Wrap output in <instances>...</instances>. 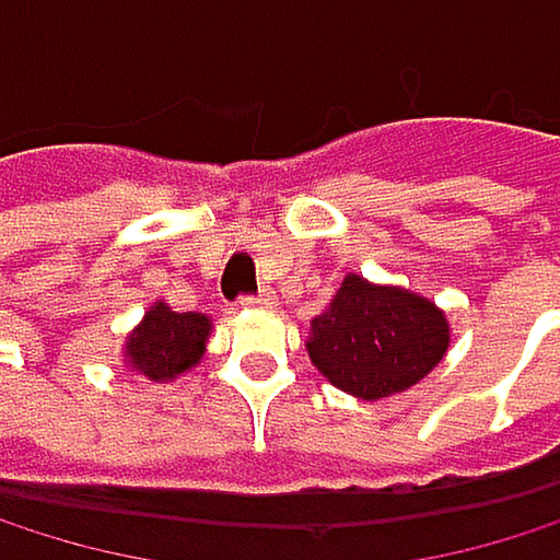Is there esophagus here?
Wrapping results in <instances>:
<instances>
[{
    "mask_svg": "<svg viewBox=\"0 0 560 560\" xmlns=\"http://www.w3.org/2000/svg\"><path fill=\"white\" fill-rule=\"evenodd\" d=\"M271 299H275V295L261 289V292H255V295H242V299H238V305H242V308H268V305H271Z\"/></svg>",
    "mask_w": 560,
    "mask_h": 560,
    "instance_id": "1",
    "label": "esophagus"
}]
</instances>
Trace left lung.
I'll return each mask as SVG.
<instances>
[{
    "mask_svg": "<svg viewBox=\"0 0 560 560\" xmlns=\"http://www.w3.org/2000/svg\"><path fill=\"white\" fill-rule=\"evenodd\" d=\"M448 351V322L428 299L348 275L331 308L312 322L308 358L354 398H388L418 385Z\"/></svg>",
    "mask_w": 560,
    "mask_h": 560,
    "instance_id": "left-lung-1",
    "label": "left lung"
}]
</instances>
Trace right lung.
I'll list each match as a JSON object with an SVG mask.
<instances>
[{
  "mask_svg": "<svg viewBox=\"0 0 560 560\" xmlns=\"http://www.w3.org/2000/svg\"><path fill=\"white\" fill-rule=\"evenodd\" d=\"M209 331L212 325L206 315L172 312L165 302H159L152 312H145L142 325L129 335L126 345L129 365L152 382H168L202 358Z\"/></svg>",
  "mask_w": 560,
  "mask_h": 560,
  "instance_id": "1",
  "label": "right lung"
}]
</instances>
